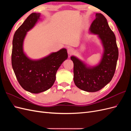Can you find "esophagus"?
I'll use <instances>...</instances> for the list:
<instances>
[{
	"label": "esophagus",
	"instance_id": "esophagus-1",
	"mask_svg": "<svg viewBox=\"0 0 131 131\" xmlns=\"http://www.w3.org/2000/svg\"><path fill=\"white\" fill-rule=\"evenodd\" d=\"M73 52H74V50H73V49H72V48H69V49H68V53L69 55L72 54L73 53Z\"/></svg>",
	"mask_w": 131,
	"mask_h": 131
}]
</instances>
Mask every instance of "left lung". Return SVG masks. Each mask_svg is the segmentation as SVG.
Here are the masks:
<instances>
[{"label": "left lung", "mask_w": 131, "mask_h": 131, "mask_svg": "<svg viewBox=\"0 0 131 131\" xmlns=\"http://www.w3.org/2000/svg\"><path fill=\"white\" fill-rule=\"evenodd\" d=\"M90 31L98 35L104 47V53L98 65L89 67L75 56L70 57L74 63V81L79 89L90 92L101 90L112 80L115 72L118 50L116 37L102 14H96Z\"/></svg>", "instance_id": "8db88e82"}]
</instances>
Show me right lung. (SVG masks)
I'll list each match as a JSON object with an SVG mask.
<instances>
[{"mask_svg":"<svg viewBox=\"0 0 131 131\" xmlns=\"http://www.w3.org/2000/svg\"><path fill=\"white\" fill-rule=\"evenodd\" d=\"M40 16V13L31 14L15 31L11 54L12 67L19 84L23 89L33 93L51 88L59 67L68 58L66 49L39 60L30 59L23 52V43L27 32L34 26Z\"/></svg>","mask_w":131,"mask_h":131,"instance_id":"add662e5","label":"right lung"}]
</instances>
